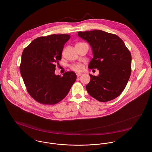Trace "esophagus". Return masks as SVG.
Listing matches in <instances>:
<instances>
[{"mask_svg": "<svg viewBox=\"0 0 152 152\" xmlns=\"http://www.w3.org/2000/svg\"><path fill=\"white\" fill-rule=\"evenodd\" d=\"M81 75H82L81 73H77V77H79L81 76Z\"/></svg>", "mask_w": 152, "mask_h": 152, "instance_id": "1", "label": "esophagus"}]
</instances>
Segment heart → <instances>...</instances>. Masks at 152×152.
<instances>
[{"label":"heart","mask_w":152,"mask_h":152,"mask_svg":"<svg viewBox=\"0 0 152 152\" xmlns=\"http://www.w3.org/2000/svg\"><path fill=\"white\" fill-rule=\"evenodd\" d=\"M71 68L75 71H81L83 69L84 66L81 64L77 63V64H74L71 65Z\"/></svg>","instance_id":"obj_1"}]
</instances>
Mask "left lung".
Segmentation results:
<instances>
[{
  "label": "left lung",
  "instance_id": "obj_1",
  "mask_svg": "<svg viewBox=\"0 0 152 152\" xmlns=\"http://www.w3.org/2000/svg\"><path fill=\"white\" fill-rule=\"evenodd\" d=\"M78 36L91 45L93 58L88 68H97L98 76L89 74L86 86L88 94L100 102L118 97L130 78L132 56L122 40L116 34L102 30L78 32Z\"/></svg>",
  "mask_w": 152,
  "mask_h": 152
}]
</instances>
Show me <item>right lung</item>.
Segmentation results:
<instances>
[{
	"label": "right lung",
	"mask_w": 152,
	"mask_h": 152,
	"mask_svg": "<svg viewBox=\"0 0 152 152\" xmlns=\"http://www.w3.org/2000/svg\"><path fill=\"white\" fill-rule=\"evenodd\" d=\"M68 34H52L33 40L22 53L20 70L28 94L43 104L54 105L63 99L75 82L73 71L63 76L55 74L56 64L61 60Z\"/></svg>",
	"instance_id": "right-lung-1"
}]
</instances>
